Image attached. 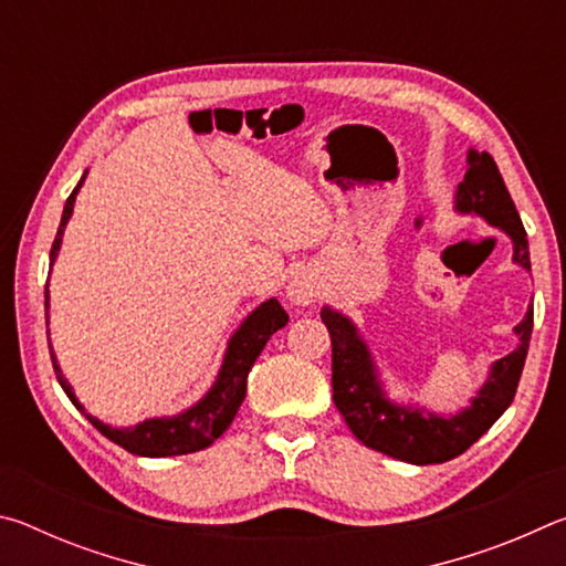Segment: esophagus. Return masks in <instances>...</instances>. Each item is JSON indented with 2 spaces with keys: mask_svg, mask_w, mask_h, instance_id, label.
I'll list each match as a JSON object with an SVG mask.
<instances>
[{
  "mask_svg": "<svg viewBox=\"0 0 566 566\" xmlns=\"http://www.w3.org/2000/svg\"><path fill=\"white\" fill-rule=\"evenodd\" d=\"M319 280L312 270H300L294 272V276L286 284V300H290L294 306H310L312 302H317L319 296Z\"/></svg>",
  "mask_w": 566,
  "mask_h": 566,
  "instance_id": "1",
  "label": "esophagus"
}]
</instances>
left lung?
<instances>
[{"label":"left lung","instance_id":"obj_1","mask_svg":"<svg viewBox=\"0 0 566 566\" xmlns=\"http://www.w3.org/2000/svg\"><path fill=\"white\" fill-rule=\"evenodd\" d=\"M454 209L459 214L482 217L490 227L502 229L512 239V262L526 272L532 270L530 242L520 212L504 187L496 161L486 151H467V175L457 187ZM322 322L332 337L334 405L352 434L381 454L424 467L449 462L467 452L512 405L530 349L534 306L530 304L524 319L514 327L520 337L514 352L492 364L490 377L469 399V407L454 415H439L415 401L391 399L357 324L332 306H322Z\"/></svg>","mask_w":566,"mask_h":566}]
</instances>
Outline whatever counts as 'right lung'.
Here are the masks:
<instances>
[{
	"label": "right lung",
	"instance_id": "1",
	"mask_svg": "<svg viewBox=\"0 0 566 566\" xmlns=\"http://www.w3.org/2000/svg\"><path fill=\"white\" fill-rule=\"evenodd\" d=\"M84 177H87V171H84ZM84 177L80 179V185L74 187V191L64 205L62 222H60V229H56V237L50 252V266L56 262V254H60L64 227L74 212V199L80 195ZM44 312H46V324H50V284H46L44 290ZM286 322H290V314L282 310V304L276 302V296L262 302L242 324H239L232 337H229L222 367H219L214 385L209 387L207 395L199 399L197 405L179 411L175 417H151V419L139 421V424L134 427H112V424H104L102 419L92 417L90 411L82 407V401L76 399L70 381H66V377L62 375L60 364H56V357L52 352V344H50V352H52L56 379H60L64 395L72 399V405L80 409L104 437L112 439L114 444H119L122 449H127V452L137 457H177V454H191V452H199V449H207L227 432V427L232 424V419L237 417V411L247 397L249 369L254 367L256 357H260L264 344L270 342L272 334L276 329H282Z\"/></svg>",
	"mask_w": 566,
	"mask_h": 566
}]
</instances>
